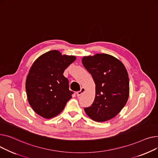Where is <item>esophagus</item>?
<instances>
[{
	"label": "esophagus",
	"instance_id": "1",
	"mask_svg": "<svg viewBox=\"0 0 158 158\" xmlns=\"http://www.w3.org/2000/svg\"><path fill=\"white\" fill-rule=\"evenodd\" d=\"M85 91V88H83V87H82L81 89V90H80V91H78L77 92V96L78 97H79V96H80L83 92H84Z\"/></svg>",
	"mask_w": 158,
	"mask_h": 158
}]
</instances>
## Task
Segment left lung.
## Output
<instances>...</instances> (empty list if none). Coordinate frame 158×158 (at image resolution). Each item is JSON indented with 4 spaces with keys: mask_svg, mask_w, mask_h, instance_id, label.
Here are the masks:
<instances>
[{
    "mask_svg": "<svg viewBox=\"0 0 158 158\" xmlns=\"http://www.w3.org/2000/svg\"><path fill=\"white\" fill-rule=\"evenodd\" d=\"M96 84L93 103L85 108L94 121L105 122L115 117L126 104L129 94L127 70L121 61L112 55L98 53L81 60Z\"/></svg>",
    "mask_w": 158,
    "mask_h": 158,
    "instance_id": "obj_1",
    "label": "left lung"
}]
</instances>
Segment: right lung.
Listing matches in <instances>:
<instances>
[{
	"label": "right lung",
	"instance_id": "obj_1",
	"mask_svg": "<svg viewBox=\"0 0 158 158\" xmlns=\"http://www.w3.org/2000/svg\"><path fill=\"white\" fill-rule=\"evenodd\" d=\"M76 59L52 50L34 61L26 79L25 89L29 103L37 114L51 118L64 110L73 92L69 90V81L63 73Z\"/></svg>",
	"mask_w": 158,
	"mask_h": 158
}]
</instances>
